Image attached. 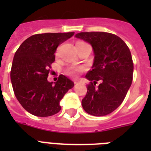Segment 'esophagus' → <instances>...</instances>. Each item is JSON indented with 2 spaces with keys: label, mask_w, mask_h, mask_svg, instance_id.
<instances>
[{
  "label": "esophagus",
  "mask_w": 151,
  "mask_h": 151,
  "mask_svg": "<svg viewBox=\"0 0 151 151\" xmlns=\"http://www.w3.org/2000/svg\"><path fill=\"white\" fill-rule=\"evenodd\" d=\"M79 83L80 82H78V81H74V84H75V85H78V84H79Z\"/></svg>",
  "instance_id": "esophagus-1"
}]
</instances>
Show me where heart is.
<instances>
[{"instance_id":"b5f03b06","label":"heart","mask_w":151,"mask_h":151,"mask_svg":"<svg viewBox=\"0 0 151 151\" xmlns=\"http://www.w3.org/2000/svg\"><path fill=\"white\" fill-rule=\"evenodd\" d=\"M81 44H86L84 43V42H78L77 45H81ZM82 71V69L80 68V67H76V66H70V67H69L67 70H66V73L68 74V75L71 76V77H76L77 74L78 73H80Z\"/></svg>"}]
</instances>
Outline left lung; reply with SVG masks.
<instances>
[{
  "instance_id": "8db88e82",
  "label": "left lung",
  "mask_w": 151,
  "mask_h": 151,
  "mask_svg": "<svg viewBox=\"0 0 151 151\" xmlns=\"http://www.w3.org/2000/svg\"><path fill=\"white\" fill-rule=\"evenodd\" d=\"M75 37L89 43L95 55L92 70L85 75L90 84L81 101L83 109L93 116L109 114L122 104L132 82L130 50L122 39L110 33L81 32Z\"/></svg>"
}]
</instances>
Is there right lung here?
Instances as JSON below:
<instances>
[{"label":"right lung","mask_w":151,"mask_h":151,"mask_svg":"<svg viewBox=\"0 0 151 151\" xmlns=\"http://www.w3.org/2000/svg\"><path fill=\"white\" fill-rule=\"evenodd\" d=\"M73 34H34L25 40L15 52L11 81L16 99L31 114L48 117L57 114L61 110L60 100L73 87V81L63 74L54 84L48 81L57 47Z\"/></svg>","instance_id":"1"}]
</instances>
